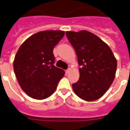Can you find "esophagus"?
Here are the masks:
<instances>
[{"instance_id":"esophagus-1","label":"esophagus","mask_w":130,"mask_h":130,"mask_svg":"<svg viewBox=\"0 0 130 130\" xmlns=\"http://www.w3.org/2000/svg\"><path fill=\"white\" fill-rule=\"evenodd\" d=\"M69 71H70V69H69H69H67V70H65V73H66L67 74V73H69Z\"/></svg>"}]
</instances>
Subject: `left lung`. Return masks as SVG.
Returning <instances> with one entry per match:
<instances>
[{
    "instance_id": "1",
    "label": "left lung",
    "mask_w": 130,
    "mask_h": 130,
    "mask_svg": "<svg viewBox=\"0 0 130 130\" xmlns=\"http://www.w3.org/2000/svg\"><path fill=\"white\" fill-rule=\"evenodd\" d=\"M77 55L79 79L72 84L80 99L94 101L108 90L115 79L117 59L105 42L86 30L66 31Z\"/></svg>"
}]
</instances>
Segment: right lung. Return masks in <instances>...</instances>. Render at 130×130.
Wrapping results in <instances>:
<instances>
[{"instance_id":"1","label":"right lung","mask_w":130,"mask_h":130,"mask_svg":"<svg viewBox=\"0 0 130 130\" xmlns=\"http://www.w3.org/2000/svg\"><path fill=\"white\" fill-rule=\"evenodd\" d=\"M65 35L61 30L41 31L29 36L18 49L13 61L17 82L23 92L36 100L55 92L65 71L54 65L53 48Z\"/></svg>"}]
</instances>
